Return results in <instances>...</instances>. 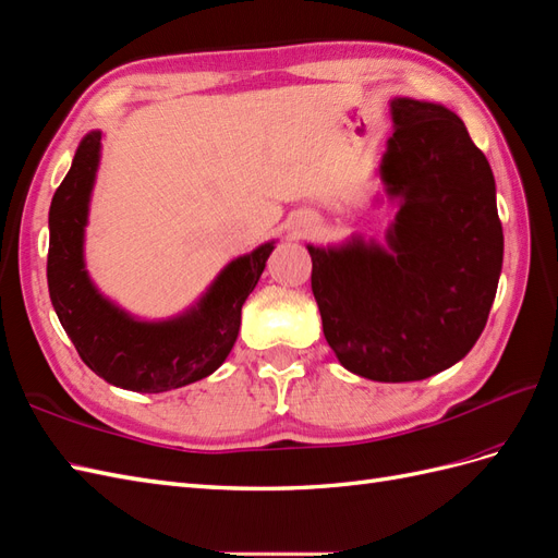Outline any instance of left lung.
I'll return each instance as SVG.
<instances>
[{"label":"left lung","mask_w":558,"mask_h":558,"mask_svg":"<svg viewBox=\"0 0 558 558\" xmlns=\"http://www.w3.org/2000/svg\"><path fill=\"white\" fill-rule=\"evenodd\" d=\"M378 166L396 220L386 246L352 234L312 246L326 343L369 381H421L478 341L497 293L505 234L490 162L450 108L396 97Z\"/></svg>","instance_id":"left-lung-1"}]
</instances>
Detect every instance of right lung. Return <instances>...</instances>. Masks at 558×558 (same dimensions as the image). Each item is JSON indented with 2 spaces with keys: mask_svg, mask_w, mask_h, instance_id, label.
<instances>
[{
  "mask_svg": "<svg viewBox=\"0 0 558 558\" xmlns=\"http://www.w3.org/2000/svg\"><path fill=\"white\" fill-rule=\"evenodd\" d=\"M101 160V132H87L49 208V298L77 355L111 386L166 392L210 376L232 352L241 307L277 241L234 257L194 305L168 319H140L106 298L85 267V227Z\"/></svg>",
  "mask_w": 558,
  "mask_h": 558,
  "instance_id": "1",
  "label": "right lung"
}]
</instances>
